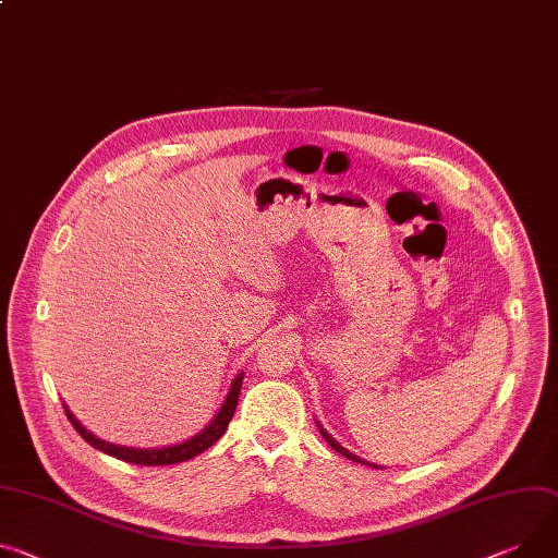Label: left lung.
Masks as SVG:
<instances>
[{"label": "left lung", "instance_id": "1", "mask_svg": "<svg viewBox=\"0 0 558 558\" xmlns=\"http://www.w3.org/2000/svg\"><path fill=\"white\" fill-rule=\"evenodd\" d=\"M318 427H320V425H318ZM320 434L325 436V440H327V442H329V445H331V447H333L338 453H342V456H344V459H349V461H353V463H361V465H369V468H376V465H372V463H365L363 459H359V456H353L351 451H347V449H344L340 442H336V440H333V438H331V436H329V434H327L323 427H320Z\"/></svg>", "mask_w": 558, "mask_h": 558}]
</instances>
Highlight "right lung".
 I'll use <instances>...</instances> for the list:
<instances>
[{
	"mask_svg": "<svg viewBox=\"0 0 558 558\" xmlns=\"http://www.w3.org/2000/svg\"><path fill=\"white\" fill-rule=\"evenodd\" d=\"M242 374L233 380L231 389H229V396L222 404V410L218 412V416L211 421V425H207L205 432H199L197 436H193L191 440L186 442H180V445H173V447H165V449H133V447H120V445H111V442H105L95 438L90 432H86L80 421H75V416L66 410L64 404V412L71 421V425L75 427V432L95 449L105 451L109 456H116V459L124 461V463H133V465H144V468H158V465H173V463H182V461H189L193 459V456L202 453L205 449H209L229 427L231 418H233V412L238 408V396H240V389H242Z\"/></svg>",
	"mask_w": 558,
	"mask_h": 558,
	"instance_id": "obj_1",
	"label": "right lung"
}]
</instances>
